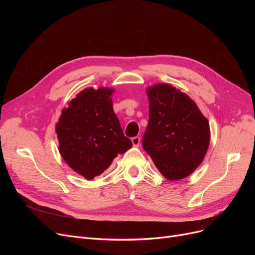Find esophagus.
Masks as SVG:
<instances>
[{"label":"esophagus","mask_w":255,"mask_h":255,"mask_svg":"<svg viewBox=\"0 0 255 255\" xmlns=\"http://www.w3.org/2000/svg\"><path fill=\"white\" fill-rule=\"evenodd\" d=\"M132 143H133L134 146H139V144H140V137H138V136L133 137L132 138Z\"/></svg>","instance_id":"esophagus-1"}]
</instances>
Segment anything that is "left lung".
I'll list each match as a JSON object with an SVG mask.
<instances>
[{
    "instance_id": "left-lung-1",
    "label": "left lung",
    "mask_w": 255,
    "mask_h": 255,
    "mask_svg": "<svg viewBox=\"0 0 255 255\" xmlns=\"http://www.w3.org/2000/svg\"><path fill=\"white\" fill-rule=\"evenodd\" d=\"M149 125L142 146L158 171L169 181H179L202 163L211 140L210 123L196 102L170 84L146 89Z\"/></svg>"
}]
</instances>
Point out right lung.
I'll list each match as a JSON object with an SVG mask.
<instances>
[{
  "mask_svg": "<svg viewBox=\"0 0 255 255\" xmlns=\"http://www.w3.org/2000/svg\"><path fill=\"white\" fill-rule=\"evenodd\" d=\"M114 88H85L61 111L55 132L61 157L73 171L92 180L118 154L132 148L114 113Z\"/></svg>",
  "mask_w": 255,
  "mask_h": 255,
  "instance_id": "1",
  "label": "right lung"
}]
</instances>
